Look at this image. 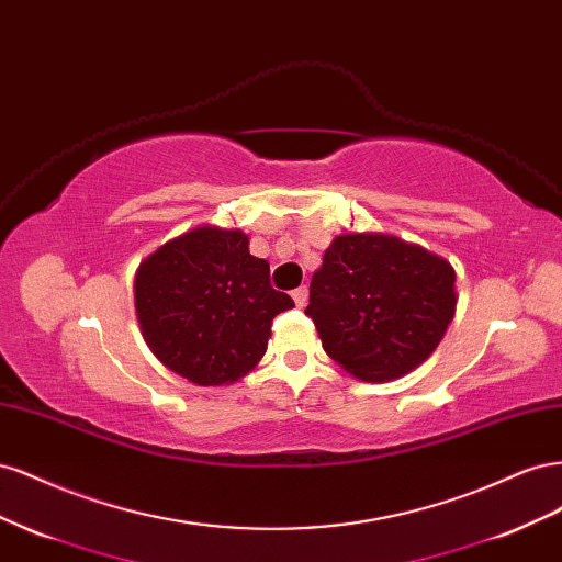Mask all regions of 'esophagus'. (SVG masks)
<instances>
[{
  "label": "esophagus",
  "instance_id": "34e87169",
  "mask_svg": "<svg viewBox=\"0 0 562 562\" xmlns=\"http://www.w3.org/2000/svg\"><path fill=\"white\" fill-rule=\"evenodd\" d=\"M293 300H295L297 307H304V304H307V300H310V288H307V285L295 288V291H293Z\"/></svg>",
  "mask_w": 562,
  "mask_h": 562
}]
</instances>
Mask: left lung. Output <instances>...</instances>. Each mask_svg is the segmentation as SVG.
Segmentation results:
<instances>
[{"instance_id": "obj_1", "label": "left lung", "mask_w": 562, "mask_h": 562, "mask_svg": "<svg viewBox=\"0 0 562 562\" xmlns=\"http://www.w3.org/2000/svg\"><path fill=\"white\" fill-rule=\"evenodd\" d=\"M454 269L382 232L339 234L314 271L310 307L321 345L349 375L389 382L419 368L457 310Z\"/></svg>"}]
</instances>
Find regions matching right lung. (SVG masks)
<instances>
[{
  "label": "right lung",
  "instance_id": "add662e5",
  "mask_svg": "<svg viewBox=\"0 0 562 562\" xmlns=\"http://www.w3.org/2000/svg\"><path fill=\"white\" fill-rule=\"evenodd\" d=\"M135 316L145 345L176 375L225 386L260 363L271 321L295 307L269 285V262L248 234L194 227L147 255L135 271Z\"/></svg>",
  "mask_w": 562,
  "mask_h": 562
}]
</instances>
